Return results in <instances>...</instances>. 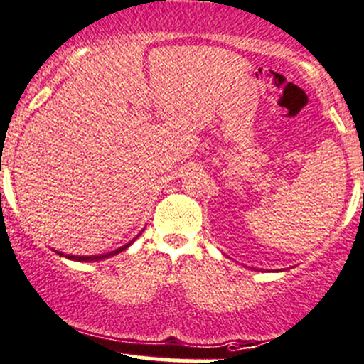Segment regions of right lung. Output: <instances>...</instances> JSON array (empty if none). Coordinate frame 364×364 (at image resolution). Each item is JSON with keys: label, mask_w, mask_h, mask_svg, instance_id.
I'll return each mask as SVG.
<instances>
[{"label": "right lung", "mask_w": 364, "mask_h": 364, "mask_svg": "<svg viewBox=\"0 0 364 364\" xmlns=\"http://www.w3.org/2000/svg\"><path fill=\"white\" fill-rule=\"evenodd\" d=\"M134 240H136V238H134ZM134 240H131V242H129V243H126V245L119 247V249L112 250V252H107V254H100V256H71V254H63V252H59V250H54V252H55V254H59V256H65L66 259H71V261H84V263H92V261H101V259H107V257H112V256H115V254L122 252V250H126L127 247H129L131 243L134 242Z\"/></svg>", "instance_id": "obj_1"}]
</instances>
